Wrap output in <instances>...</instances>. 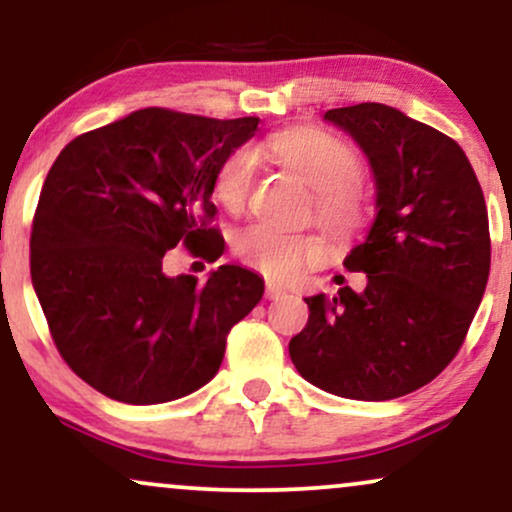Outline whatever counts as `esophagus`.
Returning a JSON list of instances; mask_svg holds the SVG:
<instances>
[{"mask_svg":"<svg viewBox=\"0 0 512 512\" xmlns=\"http://www.w3.org/2000/svg\"><path fill=\"white\" fill-rule=\"evenodd\" d=\"M264 296L269 298V301H279V298H286V289L279 284H267V291H264Z\"/></svg>","mask_w":512,"mask_h":512,"instance_id":"1","label":"esophagus"}]
</instances>
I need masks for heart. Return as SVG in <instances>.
<instances>
[{
    "instance_id": "1",
    "label": "heart",
    "mask_w": 512,
    "mask_h": 512,
    "mask_svg": "<svg viewBox=\"0 0 512 512\" xmlns=\"http://www.w3.org/2000/svg\"><path fill=\"white\" fill-rule=\"evenodd\" d=\"M272 151L315 187V204L320 219L351 231L366 219L368 195L361 180V156L337 134L315 127L286 129L272 139ZM260 158L252 146L228 154L216 173V199L228 211L248 204L255 187ZM233 255L269 279H291L308 264L327 255L325 240L315 233H291L264 221L238 228L231 240Z\"/></svg>"
}]
</instances>
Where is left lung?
Instances as JSON below:
<instances>
[{
	"mask_svg": "<svg viewBox=\"0 0 512 512\" xmlns=\"http://www.w3.org/2000/svg\"><path fill=\"white\" fill-rule=\"evenodd\" d=\"M366 151L373 226L344 260L366 289L305 298L293 366L332 395L385 402L443 373L467 337L491 269L481 185L455 139L383 103L327 110Z\"/></svg>",
	"mask_w": 512,
	"mask_h": 512,
	"instance_id": "obj_1",
	"label": "left lung"
}]
</instances>
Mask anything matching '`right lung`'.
I'll list each match as a JSON object with an SVG mask.
<instances>
[{"mask_svg": "<svg viewBox=\"0 0 512 512\" xmlns=\"http://www.w3.org/2000/svg\"><path fill=\"white\" fill-rule=\"evenodd\" d=\"M257 125L144 108L72 139L52 163L33 216V289L64 363L101 395L161 404L199 390L260 303L264 281L238 264L204 281L163 272L178 245L207 262L223 255L211 192Z\"/></svg>", "mask_w": 512, "mask_h": 512, "instance_id": "obj_1", "label": "right lung"}]
</instances>
